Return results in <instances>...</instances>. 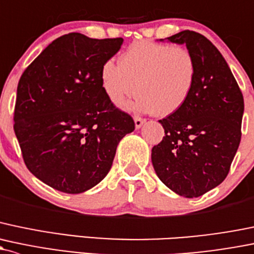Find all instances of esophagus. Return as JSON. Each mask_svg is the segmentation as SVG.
I'll use <instances>...</instances> for the list:
<instances>
[{"mask_svg":"<svg viewBox=\"0 0 254 254\" xmlns=\"http://www.w3.org/2000/svg\"><path fill=\"white\" fill-rule=\"evenodd\" d=\"M134 122H135V127H136V129H140V127H142L143 124H145L146 119L141 118V117H135Z\"/></svg>","mask_w":254,"mask_h":254,"instance_id":"34e87169","label":"esophagus"}]
</instances>
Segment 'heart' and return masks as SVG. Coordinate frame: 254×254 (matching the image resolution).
<instances>
[{"label": "heart", "instance_id": "heart-1", "mask_svg": "<svg viewBox=\"0 0 254 254\" xmlns=\"http://www.w3.org/2000/svg\"><path fill=\"white\" fill-rule=\"evenodd\" d=\"M101 85L114 105L140 93L127 109L165 117L178 112L190 97L196 80V64L183 46L158 42H134L119 60L101 68ZM138 89H136L135 87Z\"/></svg>", "mask_w": 254, "mask_h": 254}]
</instances>
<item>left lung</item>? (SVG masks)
Masks as SVG:
<instances>
[{"label": "left lung", "mask_w": 254, "mask_h": 254, "mask_svg": "<svg viewBox=\"0 0 254 254\" xmlns=\"http://www.w3.org/2000/svg\"><path fill=\"white\" fill-rule=\"evenodd\" d=\"M168 41L185 44L196 64L188 102L159 120L165 136L152 148V164L165 186L192 198L223 183L241 141L244 96L217 47L184 30Z\"/></svg>", "instance_id": "left-lung-1"}]
</instances>
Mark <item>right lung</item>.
I'll return each mask as SVG.
<instances>
[{"instance_id": "1", "label": "right lung", "mask_w": 254, "mask_h": 254, "mask_svg": "<svg viewBox=\"0 0 254 254\" xmlns=\"http://www.w3.org/2000/svg\"><path fill=\"white\" fill-rule=\"evenodd\" d=\"M122 37L70 33L52 41L21 74L14 132L26 168L65 193H81L105 179L119 141L134 119L107 97L101 68Z\"/></svg>"}]
</instances>
